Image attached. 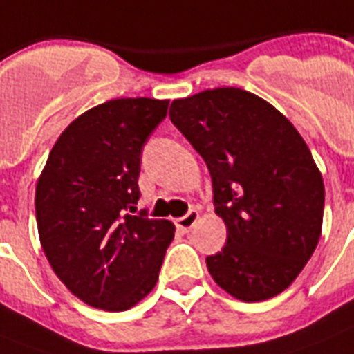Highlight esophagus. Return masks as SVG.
Masks as SVG:
<instances>
[{
	"label": "esophagus",
	"mask_w": 354,
	"mask_h": 354,
	"mask_svg": "<svg viewBox=\"0 0 354 354\" xmlns=\"http://www.w3.org/2000/svg\"><path fill=\"white\" fill-rule=\"evenodd\" d=\"M199 210H197V208H192L186 216L179 217V219L175 221V226H177L180 232H190L192 226H194L195 223H197V219H199Z\"/></svg>",
	"instance_id": "1"
}]
</instances>
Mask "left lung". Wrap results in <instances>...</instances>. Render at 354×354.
Returning a JSON list of instances; mask_svg holds the SVG:
<instances>
[{"label":"left lung","instance_id":"left-lung-1","mask_svg":"<svg viewBox=\"0 0 354 354\" xmlns=\"http://www.w3.org/2000/svg\"><path fill=\"white\" fill-rule=\"evenodd\" d=\"M169 118L212 175L221 252L212 278L241 301L283 292L315 252L324 221V180L296 128L267 100L217 87L171 102Z\"/></svg>","mask_w":354,"mask_h":354}]
</instances>
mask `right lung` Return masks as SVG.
<instances>
[{"label":"right lung","mask_w":354,"mask_h":354,"mask_svg":"<svg viewBox=\"0 0 354 354\" xmlns=\"http://www.w3.org/2000/svg\"><path fill=\"white\" fill-rule=\"evenodd\" d=\"M168 100L117 98L73 120L36 185L41 248L62 283L84 304L126 310L157 283L174 239L168 219L131 216L142 146Z\"/></svg>","instance_id":"obj_1"}]
</instances>
